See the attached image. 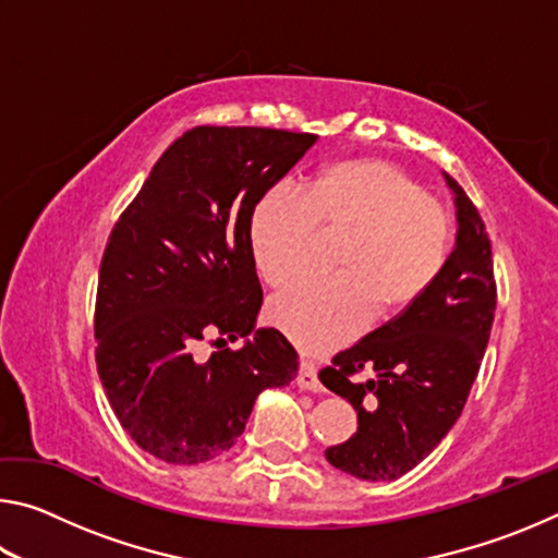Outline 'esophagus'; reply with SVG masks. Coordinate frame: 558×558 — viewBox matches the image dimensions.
<instances>
[{"label":"esophagus","instance_id":"esophagus-1","mask_svg":"<svg viewBox=\"0 0 558 558\" xmlns=\"http://www.w3.org/2000/svg\"><path fill=\"white\" fill-rule=\"evenodd\" d=\"M298 386L300 389H307V391H323V381L317 379V366L313 362H305L302 359L300 362V369H298Z\"/></svg>","mask_w":558,"mask_h":558}]
</instances>
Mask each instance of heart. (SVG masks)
<instances>
[{
	"label": "heart",
	"instance_id": "heart-1",
	"mask_svg": "<svg viewBox=\"0 0 558 558\" xmlns=\"http://www.w3.org/2000/svg\"><path fill=\"white\" fill-rule=\"evenodd\" d=\"M349 231L339 276H305L280 290L268 319L302 352L325 354L372 323L413 305L446 266L452 221L426 189L386 159L329 165L298 194L286 184L260 194L251 211L253 266L282 286L307 266L317 235Z\"/></svg>",
	"mask_w": 558,
	"mask_h": 558
}]
</instances>
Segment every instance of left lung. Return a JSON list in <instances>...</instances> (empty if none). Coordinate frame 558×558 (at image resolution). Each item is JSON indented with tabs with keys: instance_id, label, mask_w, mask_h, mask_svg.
<instances>
[{
	"instance_id": "8db88e82",
	"label": "left lung",
	"mask_w": 558,
	"mask_h": 558,
	"mask_svg": "<svg viewBox=\"0 0 558 558\" xmlns=\"http://www.w3.org/2000/svg\"><path fill=\"white\" fill-rule=\"evenodd\" d=\"M456 194V248L436 282L391 323L359 339L319 372L354 405L356 433L325 450L337 470L369 483L413 470L460 418L493 329L497 286L493 245L475 204ZM374 371L372 380L357 376Z\"/></svg>"
}]
</instances>
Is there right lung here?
Instances as JSON below:
<instances>
[{"mask_svg":"<svg viewBox=\"0 0 558 558\" xmlns=\"http://www.w3.org/2000/svg\"><path fill=\"white\" fill-rule=\"evenodd\" d=\"M317 143L272 128L186 130L157 159L112 229L96 298V364L120 426L172 465L219 458L258 393L288 386L298 352L256 329L263 290L251 211ZM254 332L241 350L195 356L206 336Z\"/></svg>","mask_w":558,"mask_h":558,"instance_id":"obj_1","label":"right lung"}]
</instances>
